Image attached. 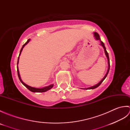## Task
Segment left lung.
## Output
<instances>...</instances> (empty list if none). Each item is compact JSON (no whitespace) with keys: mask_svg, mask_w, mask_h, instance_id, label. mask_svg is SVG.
<instances>
[{"mask_svg":"<svg viewBox=\"0 0 130 130\" xmlns=\"http://www.w3.org/2000/svg\"><path fill=\"white\" fill-rule=\"evenodd\" d=\"M94 37H95V40H99V41H101V45H102V47H103L104 50V52H105V54H106V57H107V60H108V70H107V72L106 74V75H105L104 78L101 80L100 82L98 83L97 84L94 85V86H93V87H91L88 88H85V89H95V88H97L98 87H99V85H100L103 82L104 80L105 79H106V76H107V75H108V74L109 70V68H110V63H109V59L108 54L107 51H106V47H105V46H104V43H103V42H102V41H101L100 37H99V34H98V33L94 32Z\"/></svg>","mask_w":130,"mask_h":130,"instance_id":"left-lung-1","label":"left lung"}]
</instances>
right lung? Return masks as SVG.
Listing matches in <instances>:
<instances>
[{
    "label": "right lung",
    "instance_id": "obj_1",
    "mask_svg": "<svg viewBox=\"0 0 130 130\" xmlns=\"http://www.w3.org/2000/svg\"><path fill=\"white\" fill-rule=\"evenodd\" d=\"M30 41V39H28V40H27V42L24 44V45H23L22 47L21 51H20V53H19V57L18 58V61H17V65L18 64V62H19V56L21 55V52L22 51V50L23 48V47L24 46H25V45H26L27 43H28ZM17 73H18V78L19 79V80H20L21 82L22 83L24 86H25L27 89H29L30 91H31V92H40V93H42V92H46V91H47L50 89H51V88L53 87L54 86V84H51L50 85H48V86L47 87H45L44 88H34V87H32L31 86H29V85H27L26 84L24 83H23V82L22 80V79L21 78V76H20V74H19V70H18V65H17Z\"/></svg>",
    "mask_w": 130,
    "mask_h": 130
}]
</instances>
